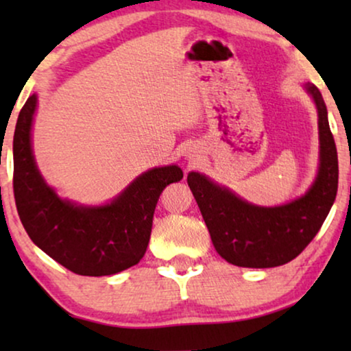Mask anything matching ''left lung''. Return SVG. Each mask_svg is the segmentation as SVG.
<instances>
[{
	"label": "left lung",
	"mask_w": 351,
	"mask_h": 351,
	"mask_svg": "<svg viewBox=\"0 0 351 351\" xmlns=\"http://www.w3.org/2000/svg\"><path fill=\"white\" fill-rule=\"evenodd\" d=\"M306 90L318 108L319 172L302 198L258 208L198 172L186 177L215 251L233 265L271 268L291 262L316 237L332 208L339 184L337 148L321 93L313 84H306Z\"/></svg>",
	"instance_id": "8db88e82"
}]
</instances>
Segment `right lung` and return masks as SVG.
Wrapping results in <instances>:
<instances>
[{"instance_id": "1", "label": "right lung", "mask_w": 351, "mask_h": 351, "mask_svg": "<svg viewBox=\"0 0 351 351\" xmlns=\"http://www.w3.org/2000/svg\"><path fill=\"white\" fill-rule=\"evenodd\" d=\"M36 95L27 99L14 132V198L28 237L47 256L83 276H107L141 262L161 191L184 177L165 166L137 177L117 199L83 208L60 199L36 169L30 129Z\"/></svg>"}]
</instances>
